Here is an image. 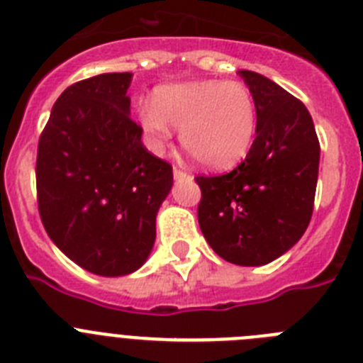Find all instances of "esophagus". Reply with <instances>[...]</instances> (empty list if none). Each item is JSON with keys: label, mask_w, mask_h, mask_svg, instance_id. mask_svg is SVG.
Returning a JSON list of instances; mask_svg holds the SVG:
<instances>
[{"label": "esophagus", "mask_w": 363, "mask_h": 363, "mask_svg": "<svg viewBox=\"0 0 363 363\" xmlns=\"http://www.w3.org/2000/svg\"><path fill=\"white\" fill-rule=\"evenodd\" d=\"M172 174H174V179H182V178H189V174L185 171H182V169H176L172 171Z\"/></svg>", "instance_id": "34e87169"}]
</instances>
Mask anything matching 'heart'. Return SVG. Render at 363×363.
Here are the masks:
<instances>
[{"label":"heart","mask_w":363,"mask_h":363,"mask_svg":"<svg viewBox=\"0 0 363 363\" xmlns=\"http://www.w3.org/2000/svg\"><path fill=\"white\" fill-rule=\"evenodd\" d=\"M140 123L154 150H160L179 129V142L213 171L236 165L245 158L256 134V104L242 82L198 79L165 85L154 104L138 108Z\"/></svg>","instance_id":"heart-1"}]
</instances>
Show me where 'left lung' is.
Masks as SVG:
<instances>
[{
  "label": "left lung",
  "mask_w": 363,
  "mask_h": 363,
  "mask_svg": "<svg viewBox=\"0 0 363 363\" xmlns=\"http://www.w3.org/2000/svg\"><path fill=\"white\" fill-rule=\"evenodd\" d=\"M256 104V138L221 176H198V221L220 258L258 267L280 258L313 216L320 143L306 105L274 82L240 70Z\"/></svg>",
  "instance_id": "8db88e82"
}]
</instances>
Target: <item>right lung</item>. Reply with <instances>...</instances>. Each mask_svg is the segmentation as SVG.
<instances>
[{
  "instance_id": "add662e5",
  "label": "right lung",
  "mask_w": 363,
  "mask_h": 363,
  "mask_svg": "<svg viewBox=\"0 0 363 363\" xmlns=\"http://www.w3.org/2000/svg\"><path fill=\"white\" fill-rule=\"evenodd\" d=\"M130 72H108L70 85L38 145L45 230L67 258L99 277L145 264L172 187V167L143 147L142 127L130 120Z\"/></svg>"
}]
</instances>
